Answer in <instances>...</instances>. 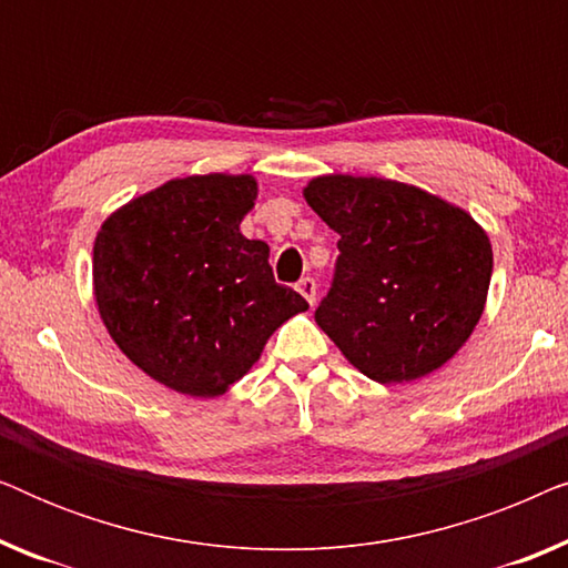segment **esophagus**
I'll return each mask as SVG.
<instances>
[{
    "instance_id": "34e87169",
    "label": "esophagus",
    "mask_w": 568,
    "mask_h": 568,
    "mask_svg": "<svg viewBox=\"0 0 568 568\" xmlns=\"http://www.w3.org/2000/svg\"><path fill=\"white\" fill-rule=\"evenodd\" d=\"M297 292L302 294V297H305L310 305H315V294H317V284H315V278H310V276H305L302 278V282L297 284Z\"/></svg>"
}]
</instances>
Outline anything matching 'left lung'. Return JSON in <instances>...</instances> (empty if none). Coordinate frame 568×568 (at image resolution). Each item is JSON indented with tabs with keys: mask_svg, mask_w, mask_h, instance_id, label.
<instances>
[{
	"mask_svg": "<svg viewBox=\"0 0 568 568\" xmlns=\"http://www.w3.org/2000/svg\"><path fill=\"white\" fill-rule=\"evenodd\" d=\"M302 196L341 237L315 323L348 364L379 385L445 367L484 315L486 230L442 196L375 175H317Z\"/></svg>",
	"mask_w": 568,
	"mask_h": 568,
	"instance_id": "obj_1",
	"label": "left lung"
}]
</instances>
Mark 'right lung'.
<instances>
[{"label":"right lung","mask_w":568,"mask_h":568,"mask_svg":"<svg viewBox=\"0 0 568 568\" xmlns=\"http://www.w3.org/2000/svg\"><path fill=\"white\" fill-rule=\"evenodd\" d=\"M255 199L258 181L247 173L173 178L100 224V321L170 390L220 398L261 359L271 333L310 307L274 282L268 245L240 232Z\"/></svg>","instance_id":"add662e5"}]
</instances>
